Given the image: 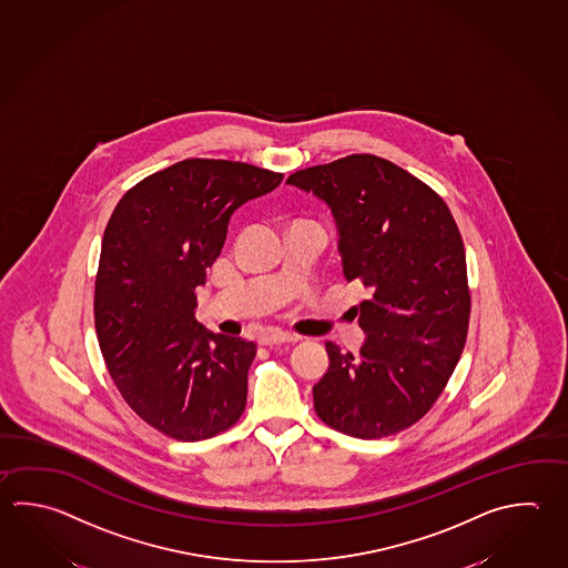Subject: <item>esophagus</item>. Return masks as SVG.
Segmentation results:
<instances>
[{"mask_svg":"<svg viewBox=\"0 0 568 568\" xmlns=\"http://www.w3.org/2000/svg\"><path fill=\"white\" fill-rule=\"evenodd\" d=\"M300 337L295 333L281 332V329H268L261 335L263 345H277V343H295Z\"/></svg>","mask_w":568,"mask_h":568,"instance_id":"esophagus-1","label":"esophagus"}]
</instances>
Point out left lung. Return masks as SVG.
<instances>
[{
    "mask_svg": "<svg viewBox=\"0 0 568 568\" xmlns=\"http://www.w3.org/2000/svg\"><path fill=\"white\" fill-rule=\"evenodd\" d=\"M287 184L329 206L343 277L367 291L354 307L364 345L354 355L325 343L315 412L355 438L409 428L438 399L466 343L470 291L456 221L428 184L374 154L297 171Z\"/></svg>",
    "mask_w": 568,
    "mask_h": 568,
    "instance_id": "obj_1",
    "label": "left lung"
}]
</instances>
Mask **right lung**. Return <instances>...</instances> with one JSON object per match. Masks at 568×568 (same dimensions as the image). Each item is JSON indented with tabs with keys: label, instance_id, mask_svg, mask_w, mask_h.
<instances>
[{
	"label": "right lung",
	"instance_id": "1",
	"mask_svg": "<svg viewBox=\"0 0 568 568\" xmlns=\"http://www.w3.org/2000/svg\"><path fill=\"white\" fill-rule=\"evenodd\" d=\"M281 181L245 162L189 159L132 186L108 221L94 295L100 349L126 404L171 438H213L245 412L257 347L196 322L194 291L231 214Z\"/></svg>",
	"mask_w": 568,
	"mask_h": 568
}]
</instances>
